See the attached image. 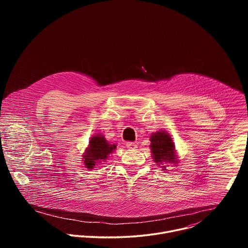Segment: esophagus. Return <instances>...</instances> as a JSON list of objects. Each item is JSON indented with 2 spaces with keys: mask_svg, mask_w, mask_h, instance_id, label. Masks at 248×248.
<instances>
[{
  "mask_svg": "<svg viewBox=\"0 0 248 248\" xmlns=\"http://www.w3.org/2000/svg\"><path fill=\"white\" fill-rule=\"evenodd\" d=\"M126 147H127L128 149L133 150V149H136L137 145H136L134 142H126Z\"/></svg>",
  "mask_w": 248,
  "mask_h": 248,
  "instance_id": "34e87169",
  "label": "esophagus"
}]
</instances>
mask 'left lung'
I'll return each instance as SVG.
<instances>
[{"instance_id": "8db88e82", "label": "left lung", "mask_w": 248, "mask_h": 248, "mask_svg": "<svg viewBox=\"0 0 248 248\" xmlns=\"http://www.w3.org/2000/svg\"><path fill=\"white\" fill-rule=\"evenodd\" d=\"M150 148L152 152V157L157 165H163L165 163L175 165L178 163V156L175 154L174 143L171 140L170 135L166 131H157L150 136ZM163 169V170H164Z\"/></svg>"}]
</instances>
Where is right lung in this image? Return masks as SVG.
I'll return each mask as SVG.
<instances>
[{
    "instance_id": "obj_1",
    "label": "right lung",
    "mask_w": 248,
    "mask_h": 248,
    "mask_svg": "<svg viewBox=\"0 0 248 248\" xmlns=\"http://www.w3.org/2000/svg\"><path fill=\"white\" fill-rule=\"evenodd\" d=\"M116 148V144H110L102 134L94 135L91 137L82 158L85 168L91 170L98 163L105 162Z\"/></svg>"
}]
</instances>
